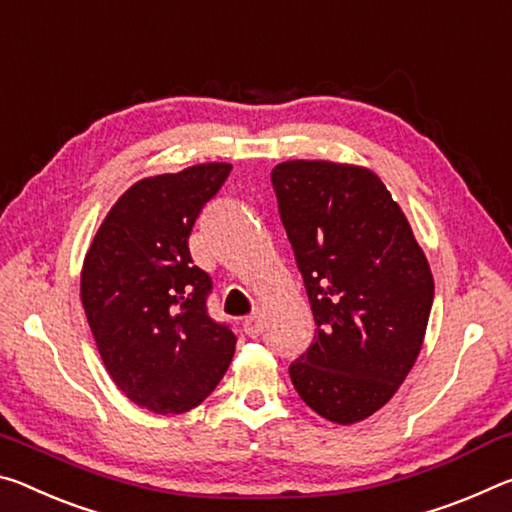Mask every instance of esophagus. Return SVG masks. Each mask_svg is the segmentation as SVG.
<instances>
[{"mask_svg":"<svg viewBox=\"0 0 512 512\" xmlns=\"http://www.w3.org/2000/svg\"><path fill=\"white\" fill-rule=\"evenodd\" d=\"M242 329H245V333L251 335V338L261 335V331H263V315H261V311H254L249 317H245V322H242Z\"/></svg>","mask_w":512,"mask_h":512,"instance_id":"esophagus-1","label":"esophagus"}]
</instances>
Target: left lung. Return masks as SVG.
<instances>
[{"label": "left lung", "mask_w": 512, "mask_h": 512, "mask_svg": "<svg viewBox=\"0 0 512 512\" xmlns=\"http://www.w3.org/2000/svg\"><path fill=\"white\" fill-rule=\"evenodd\" d=\"M272 186L317 324L290 363L292 385L324 420L360 422L388 404L420 356L431 267L367 167L286 161Z\"/></svg>", "instance_id": "obj_1"}]
</instances>
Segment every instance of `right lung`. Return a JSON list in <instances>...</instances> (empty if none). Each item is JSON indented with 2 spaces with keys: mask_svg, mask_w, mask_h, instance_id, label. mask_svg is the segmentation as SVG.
<instances>
[{
  "mask_svg": "<svg viewBox=\"0 0 512 512\" xmlns=\"http://www.w3.org/2000/svg\"><path fill=\"white\" fill-rule=\"evenodd\" d=\"M229 172L204 163L133 183L83 261L81 304L99 356L117 388L158 415L199 406L236 351L233 331L208 315L213 281L188 247Z\"/></svg>",
  "mask_w": 512,
  "mask_h": 512,
  "instance_id": "right-lung-1",
  "label": "right lung"
}]
</instances>
